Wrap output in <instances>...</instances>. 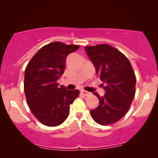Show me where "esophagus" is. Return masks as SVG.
Listing matches in <instances>:
<instances>
[{
  "label": "esophagus",
  "instance_id": "1",
  "mask_svg": "<svg viewBox=\"0 0 158 158\" xmlns=\"http://www.w3.org/2000/svg\"><path fill=\"white\" fill-rule=\"evenodd\" d=\"M81 93L83 95H85V96H88V95H90V92L87 91V90H81Z\"/></svg>",
  "mask_w": 158,
  "mask_h": 158
}]
</instances>
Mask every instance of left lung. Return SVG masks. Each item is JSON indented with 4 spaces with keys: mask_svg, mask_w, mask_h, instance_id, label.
Listing matches in <instances>:
<instances>
[{
    "mask_svg": "<svg viewBox=\"0 0 158 158\" xmlns=\"http://www.w3.org/2000/svg\"><path fill=\"white\" fill-rule=\"evenodd\" d=\"M85 52L102 81L105 95L97 92L99 105L90 110L92 117L100 125H110L126 115L135 94L136 77L126 56L108 44L85 47Z\"/></svg>",
    "mask_w": 158,
    "mask_h": 158,
    "instance_id": "obj_1",
    "label": "left lung"
}]
</instances>
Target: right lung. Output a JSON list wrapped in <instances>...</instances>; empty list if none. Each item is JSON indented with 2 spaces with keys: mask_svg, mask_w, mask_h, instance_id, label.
<instances>
[{
  "mask_svg": "<svg viewBox=\"0 0 158 158\" xmlns=\"http://www.w3.org/2000/svg\"><path fill=\"white\" fill-rule=\"evenodd\" d=\"M59 41L41 48L27 64L24 93L29 108L36 119L48 126H57L68 118L70 105L79 90H67L57 80L64 73L66 58L79 49Z\"/></svg>",
  "mask_w": 158,
  "mask_h": 158,
  "instance_id": "add662e5",
  "label": "right lung"
}]
</instances>
